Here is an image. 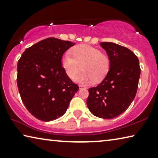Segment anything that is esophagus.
Listing matches in <instances>:
<instances>
[{"label":"esophagus","instance_id":"34e87169","mask_svg":"<svg viewBox=\"0 0 158 158\" xmlns=\"http://www.w3.org/2000/svg\"><path fill=\"white\" fill-rule=\"evenodd\" d=\"M79 89H85V86L83 85H79Z\"/></svg>","mask_w":158,"mask_h":158}]
</instances>
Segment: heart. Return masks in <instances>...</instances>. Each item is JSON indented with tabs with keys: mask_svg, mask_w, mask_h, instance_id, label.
Here are the masks:
<instances>
[{
	"mask_svg": "<svg viewBox=\"0 0 158 158\" xmlns=\"http://www.w3.org/2000/svg\"><path fill=\"white\" fill-rule=\"evenodd\" d=\"M71 53L73 56L66 53L61 61L63 68L69 79H73L81 68L84 72L75 79L80 84L100 82L107 75L111 66L110 59L100 49L89 45L79 44L71 49Z\"/></svg>",
	"mask_w": 158,
	"mask_h": 158,
	"instance_id": "obj_1",
	"label": "heart"
}]
</instances>
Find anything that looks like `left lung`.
<instances>
[{
    "instance_id": "left-lung-1",
    "label": "left lung",
    "mask_w": 158,
    "mask_h": 158,
    "mask_svg": "<svg viewBox=\"0 0 158 158\" xmlns=\"http://www.w3.org/2000/svg\"><path fill=\"white\" fill-rule=\"evenodd\" d=\"M111 66L98 86L90 88L86 104L94 116L105 119L118 116L129 107L137 93L141 69L132 51L113 42H101Z\"/></svg>"
}]
</instances>
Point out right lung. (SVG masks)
Segmentation results:
<instances>
[{
  "instance_id": "obj_1",
  "label": "right lung",
  "mask_w": 158,
  "mask_h": 158,
  "mask_svg": "<svg viewBox=\"0 0 158 158\" xmlns=\"http://www.w3.org/2000/svg\"><path fill=\"white\" fill-rule=\"evenodd\" d=\"M75 43L49 37L28 48L17 64V86L23 105L42 121L65 113L78 91L63 68V53Z\"/></svg>"
}]
</instances>
